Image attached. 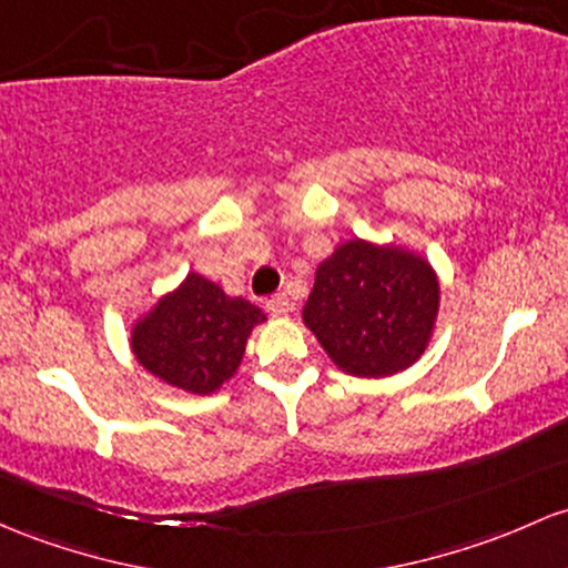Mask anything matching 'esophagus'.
I'll return each mask as SVG.
<instances>
[{
	"label": "esophagus",
	"mask_w": 568,
	"mask_h": 568,
	"mask_svg": "<svg viewBox=\"0 0 568 568\" xmlns=\"http://www.w3.org/2000/svg\"><path fill=\"white\" fill-rule=\"evenodd\" d=\"M266 313L274 315V317L288 315V313H291V302H288V296H285V294H274V296L266 298Z\"/></svg>",
	"instance_id": "1"
}]
</instances>
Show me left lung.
I'll use <instances>...</instances> for the list:
<instances>
[{
  "mask_svg": "<svg viewBox=\"0 0 568 568\" xmlns=\"http://www.w3.org/2000/svg\"><path fill=\"white\" fill-rule=\"evenodd\" d=\"M436 313L439 277L423 255L355 236L317 266L302 317L342 372L390 377L426 353Z\"/></svg>",
  "mask_w": 568,
  "mask_h": 568,
  "instance_id": "left-lung-1",
  "label": "left lung"
}]
</instances>
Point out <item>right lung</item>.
<instances>
[{
  "instance_id": "add662e5",
  "label": "right lung",
  "mask_w": 568,
  "mask_h": 568,
  "mask_svg": "<svg viewBox=\"0 0 568 568\" xmlns=\"http://www.w3.org/2000/svg\"><path fill=\"white\" fill-rule=\"evenodd\" d=\"M264 321L255 304L189 272L178 288L136 317L132 353L172 388L207 396L234 377L247 336Z\"/></svg>"
}]
</instances>
